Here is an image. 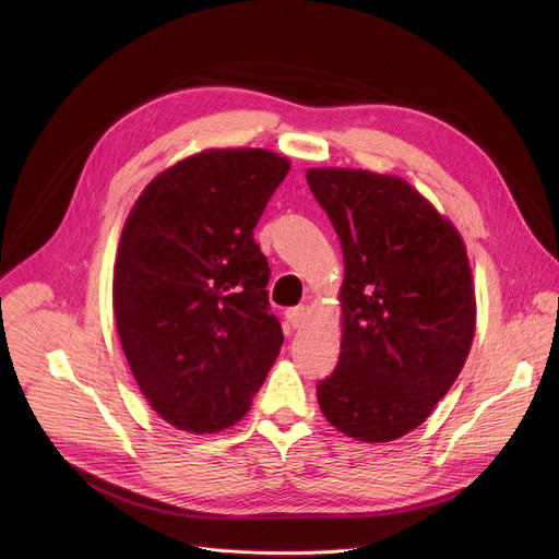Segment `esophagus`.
Instances as JSON below:
<instances>
[{
	"instance_id": "1",
	"label": "esophagus",
	"mask_w": 559,
	"mask_h": 559,
	"mask_svg": "<svg viewBox=\"0 0 559 559\" xmlns=\"http://www.w3.org/2000/svg\"><path fill=\"white\" fill-rule=\"evenodd\" d=\"M285 318H287V323H289L294 330H298V328H302L305 321H307V307H305V305L289 307V309L285 311Z\"/></svg>"
}]
</instances>
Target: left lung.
I'll use <instances>...</instances> for the list:
<instances>
[{
	"instance_id": "left-lung-1",
	"label": "left lung",
	"mask_w": 559,
	"mask_h": 559,
	"mask_svg": "<svg viewBox=\"0 0 559 559\" xmlns=\"http://www.w3.org/2000/svg\"><path fill=\"white\" fill-rule=\"evenodd\" d=\"M307 183L343 248V341L318 382L325 418L360 442L420 427L460 376L475 294L457 229L407 181L313 168Z\"/></svg>"
}]
</instances>
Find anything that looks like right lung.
<instances>
[{
    "instance_id": "obj_1",
    "label": "right lung",
    "mask_w": 559,
    "mask_h": 559,
    "mask_svg": "<svg viewBox=\"0 0 559 559\" xmlns=\"http://www.w3.org/2000/svg\"><path fill=\"white\" fill-rule=\"evenodd\" d=\"M287 173L267 150H205L152 179L123 225L121 347L150 407L177 429L236 425L281 352L254 227Z\"/></svg>"
}]
</instances>
